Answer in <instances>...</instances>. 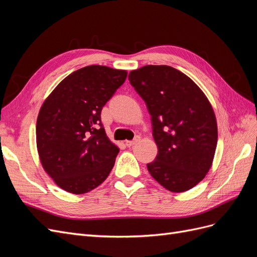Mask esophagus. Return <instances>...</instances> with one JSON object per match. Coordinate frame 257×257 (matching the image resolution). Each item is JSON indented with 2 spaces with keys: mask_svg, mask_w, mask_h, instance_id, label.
Segmentation results:
<instances>
[{
  "mask_svg": "<svg viewBox=\"0 0 257 257\" xmlns=\"http://www.w3.org/2000/svg\"><path fill=\"white\" fill-rule=\"evenodd\" d=\"M139 141H141V136H135V138L133 139V141H127L126 143H125V146L126 147H133L135 144H137Z\"/></svg>",
  "mask_w": 257,
  "mask_h": 257,
  "instance_id": "34e87169",
  "label": "esophagus"
}]
</instances>
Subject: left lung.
Segmentation results:
<instances>
[{
	"label": "left lung",
	"mask_w": 257,
	"mask_h": 257,
	"mask_svg": "<svg viewBox=\"0 0 257 257\" xmlns=\"http://www.w3.org/2000/svg\"><path fill=\"white\" fill-rule=\"evenodd\" d=\"M145 100L158 146L150 175L172 192L192 189L211 167L216 120L206 95L188 76L167 65H146L128 75Z\"/></svg>",
	"instance_id": "1"
}]
</instances>
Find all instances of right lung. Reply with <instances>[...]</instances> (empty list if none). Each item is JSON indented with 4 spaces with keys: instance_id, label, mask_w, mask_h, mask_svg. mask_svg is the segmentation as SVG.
Instances as JSON below:
<instances>
[{
    "instance_id": "obj_1",
    "label": "right lung",
    "mask_w": 257,
    "mask_h": 257,
    "mask_svg": "<svg viewBox=\"0 0 257 257\" xmlns=\"http://www.w3.org/2000/svg\"><path fill=\"white\" fill-rule=\"evenodd\" d=\"M127 73L90 65L68 75L45 100L36 123L42 165L61 189L83 194L110 174L119 148L106 136L100 112Z\"/></svg>"
}]
</instances>
